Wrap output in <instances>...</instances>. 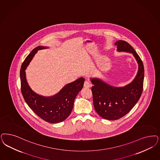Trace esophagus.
I'll return each mask as SVG.
<instances>
[{
    "instance_id": "1",
    "label": "esophagus",
    "mask_w": 160,
    "mask_h": 160,
    "mask_svg": "<svg viewBox=\"0 0 160 160\" xmlns=\"http://www.w3.org/2000/svg\"><path fill=\"white\" fill-rule=\"evenodd\" d=\"M84 87L85 88H90L92 87V84L88 82V81H86L84 83Z\"/></svg>"
}]
</instances>
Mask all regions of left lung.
Masks as SVG:
<instances>
[{"mask_svg": "<svg viewBox=\"0 0 160 160\" xmlns=\"http://www.w3.org/2000/svg\"><path fill=\"white\" fill-rule=\"evenodd\" d=\"M118 52L132 54L138 65L137 73L132 82L124 86L116 87L97 77H90L94 109L102 118L117 120L132 109L139 99L143 90V62L130 44L122 40L116 41Z\"/></svg>", "mask_w": 160, "mask_h": 160, "instance_id": "left-lung-1", "label": "left lung"}]
</instances>
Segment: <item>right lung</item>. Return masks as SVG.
Listing matches in <instances>:
<instances>
[{
    "label": "right lung",
    "instance_id": "add662e5",
    "mask_svg": "<svg viewBox=\"0 0 160 160\" xmlns=\"http://www.w3.org/2000/svg\"><path fill=\"white\" fill-rule=\"evenodd\" d=\"M48 47L38 46L34 48L22 63L20 71L21 92L25 101L35 114L45 121L57 123L64 121L72 112L74 100L83 88L84 78L66 84L53 96H44L35 93L29 86L25 70L39 50L48 49Z\"/></svg>",
    "mask_w": 160,
    "mask_h": 160
}]
</instances>
